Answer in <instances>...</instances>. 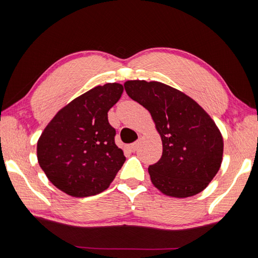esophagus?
I'll use <instances>...</instances> for the list:
<instances>
[{"instance_id": "1", "label": "esophagus", "mask_w": 258, "mask_h": 258, "mask_svg": "<svg viewBox=\"0 0 258 258\" xmlns=\"http://www.w3.org/2000/svg\"><path fill=\"white\" fill-rule=\"evenodd\" d=\"M139 145H140V142L136 141V142H134V143H132V144H131V145L128 146V149H130L131 152H135L136 150H138Z\"/></svg>"}]
</instances>
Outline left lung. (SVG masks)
I'll return each mask as SVG.
<instances>
[{
	"label": "left lung",
	"mask_w": 258,
	"mask_h": 258,
	"mask_svg": "<svg viewBox=\"0 0 258 258\" xmlns=\"http://www.w3.org/2000/svg\"><path fill=\"white\" fill-rule=\"evenodd\" d=\"M124 87L151 113L161 135L162 157L149 167L152 183L178 199L201 193L223 160V138L215 122L193 98L160 82L127 81Z\"/></svg>",
	"instance_id": "8db88e82"
}]
</instances>
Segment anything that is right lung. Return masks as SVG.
<instances>
[{"instance_id": "1", "label": "right lung", "mask_w": 258, "mask_h": 258, "mask_svg": "<svg viewBox=\"0 0 258 258\" xmlns=\"http://www.w3.org/2000/svg\"><path fill=\"white\" fill-rule=\"evenodd\" d=\"M107 83L76 97L58 111L37 142V161L50 182L74 197L105 190L123 166V151L107 112L123 93Z\"/></svg>"}]
</instances>
